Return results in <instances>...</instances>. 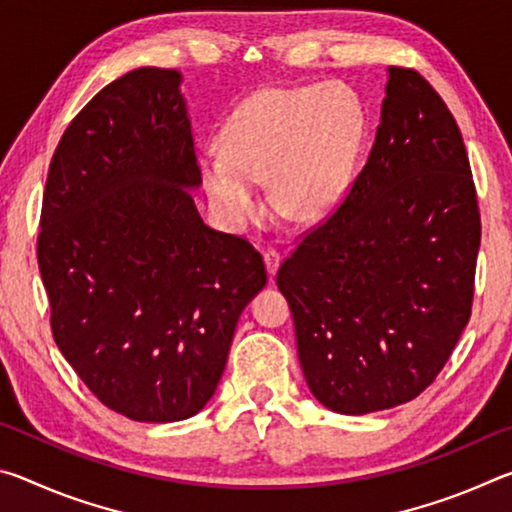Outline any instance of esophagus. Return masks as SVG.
Here are the masks:
<instances>
[{"instance_id": "1", "label": "esophagus", "mask_w": 512, "mask_h": 512, "mask_svg": "<svg viewBox=\"0 0 512 512\" xmlns=\"http://www.w3.org/2000/svg\"><path fill=\"white\" fill-rule=\"evenodd\" d=\"M280 262H282V255L277 253L275 248L264 250V264H266V271H268V273L275 275L277 268H280Z\"/></svg>"}]
</instances>
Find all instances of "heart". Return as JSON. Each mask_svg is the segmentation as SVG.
Masks as SVG:
<instances>
[{"label": "heart", "mask_w": 512, "mask_h": 512, "mask_svg": "<svg viewBox=\"0 0 512 512\" xmlns=\"http://www.w3.org/2000/svg\"><path fill=\"white\" fill-rule=\"evenodd\" d=\"M361 135V103L345 85L259 90L223 126L221 153L201 162L205 194L241 228L262 216L255 183L268 180L277 212L323 219L348 192Z\"/></svg>", "instance_id": "heart-1"}]
</instances>
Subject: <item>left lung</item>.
<instances>
[{
    "label": "left lung",
    "instance_id": "8db88e82",
    "mask_svg": "<svg viewBox=\"0 0 512 512\" xmlns=\"http://www.w3.org/2000/svg\"><path fill=\"white\" fill-rule=\"evenodd\" d=\"M481 214L452 112L411 67H388L368 162L277 271L320 404L363 415L433 384L472 314Z\"/></svg>",
    "mask_w": 512,
    "mask_h": 512
}]
</instances>
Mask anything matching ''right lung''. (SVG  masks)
<instances>
[{
	"instance_id": "obj_1",
	"label": "right lung",
	"mask_w": 512,
	"mask_h": 512,
	"mask_svg": "<svg viewBox=\"0 0 512 512\" xmlns=\"http://www.w3.org/2000/svg\"><path fill=\"white\" fill-rule=\"evenodd\" d=\"M176 69L140 67L65 128L42 196L38 266L51 332L110 411L185 420L214 395L264 259L207 228Z\"/></svg>"
}]
</instances>
